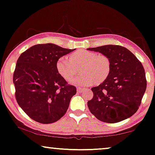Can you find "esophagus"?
<instances>
[{
    "label": "esophagus",
    "mask_w": 155,
    "mask_h": 155,
    "mask_svg": "<svg viewBox=\"0 0 155 155\" xmlns=\"http://www.w3.org/2000/svg\"><path fill=\"white\" fill-rule=\"evenodd\" d=\"M83 90H84V89H82V88H80V87L77 88V91L78 92H82Z\"/></svg>",
    "instance_id": "34e87169"
}]
</instances>
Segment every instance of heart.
Listing matches in <instances>:
<instances>
[{
  "label": "heart",
  "mask_w": 155,
  "mask_h": 155,
  "mask_svg": "<svg viewBox=\"0 0 155 155\" xmlns=\"http://www.w3.org/2000/svg\"><path fill=\"white\" fill-rule=\"evenodd\" d=\"M68 58H59L56 62V69L64 79L68 80L80 66V73L71 80V83L75 85L87 86L94 82L101 83L111 72V61L106 55L80 49L70 54Z\"/></svg>",
  "instance_id": "obj_1"
}]
</instances>
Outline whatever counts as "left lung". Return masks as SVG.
I'll return each instance as SVG.
<instances>
[{"instance_id": "8db88e82", "label": "left lung", "mask_w": 155, "mask_h": 155, "mask_svg": "<svg viewBox=\"0 0 155 155\" xmlns=\"http://www.w3.org/2000/svg\"><path fill=\"white\" fill-rule=\"evenodd\" d=\"M106 55L111 61V72L99 86L92 87L88 101L91 113L102 122L114 124L130 117L139 109L147 87L145 69L128 48L119 45L89 48Z\"/></svg>"}]
</instances>
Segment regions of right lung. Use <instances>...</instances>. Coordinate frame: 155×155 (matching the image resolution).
<instances>
[{"instance_id": "add662e5", "label": "right lung", "mask_w": 155, "mask_h": 155, "mask_svg": "<svg viewBox=\"0 0 155 155\" xmlns=\"http://www.w3.org/2000/svg\"><path fill=\"white\" fill-rule=\"evenodd\" d=\"M75 49L54 44H37L20 55L13 73L15 99L29 117L52 124L64 116L77 92L56 69L58 59Z\"/></svg>"}]
</instances>
